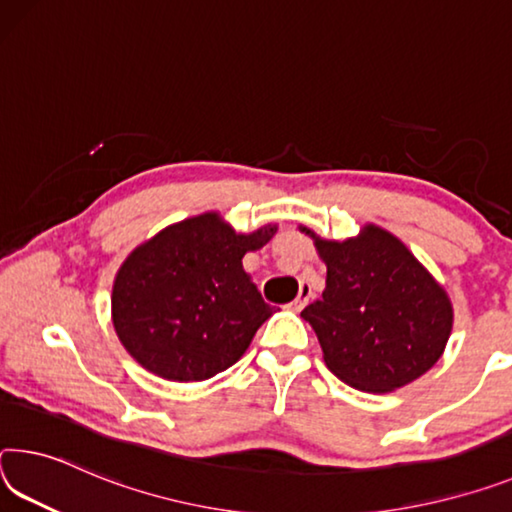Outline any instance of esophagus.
Here are the masks:
<instances>
[{"instance_id": "esophagus-1", "label": "esophagus", "mask_w": 512, "mask_h": 512, "mask_svg": "<svg viewBox=\"0 0 512 512\" xmlns=\"http://www.w3.org/2000/svg\"><path fill=\"white\" fill-rule=\"evenodd\" d=\"M312 296H314V294H312V287H310V285H300V287H298V298H296L291 305H294L296 312H300L307 303H310Z\"/></svg>"}]
</instances>
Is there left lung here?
<instances>
[{"label": "left lung", "instance_id": "left-lung-1", "mask_svg": "<svg viewBox=\"0 0 512 512\" xmlns=\"http://www.w3.org/2000/svg\"><path fill=\"white\" fill-rule=\"evenodd\" d=\"M326 264L321 300L300 316L319 337L323 362L348 387L385 394L405 387L442 358L453 305L405 243L367 223L358 237L323 239L307 225Z\"/></svg>", "mask_w": 512, "mask_h": 512}]
</instances>
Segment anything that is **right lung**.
<instances>
[{
  "mask_svg": "<svg viewBox=\"0 0 512 512\" xmlns=\"http://www.w3.org/2000/svg\"><path fill=\"white\" fill-rule=\"evenodd\" d=\"M275 232V223L237 232L218 212H205L136 246L111 291L113 330L125 351L175 383L232 367L275 312L241 262Z\"/></svg>",
  "mask_w": 512,
  "mask_h": 512,
  "instance_id": "right-lung-1",
  "label": "right lung"
}]
</instances>
